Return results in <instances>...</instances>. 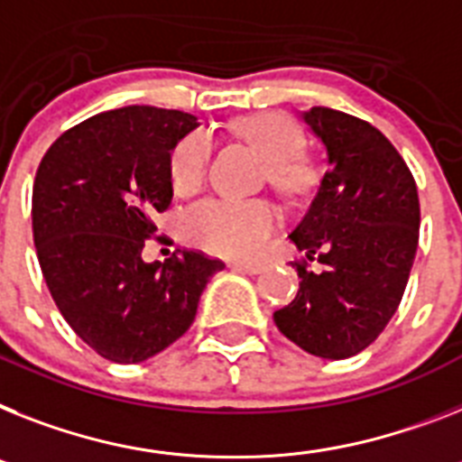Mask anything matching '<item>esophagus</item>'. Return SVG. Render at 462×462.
Wrapping results in <instances>:
<instances>
[{
	"mask_svg": "<svg viewBox=\"0 0 462 462\" xmlns=\"http://www.w3.org/2000/svg\"><path fill=\"white\" fill-rule=\"evenodd\" d=\"M231 269L240 273H259L262 272V264H254V262H231Z\"/></svg>",
	"mask_w": 462,
	"mask_h": 462,
	"instance_id": "esophagus-1",
	"label": "esophagus"
}]
</instances>
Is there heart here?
I'll return each mask as SVG.
<instances>
[{
	"label": "heart",
	"mask_w": 462,
	"mask_h": 462,
	"mask_svg": "<svg viewBox=\"0 0 462 462\" xmlns=\"http://www.w3.org/2000/svg\"><path fill=\"white\" fill-rule=\"evenodd\" d=\"M236 134L266 160V179L273 189L297 193L311 181V170L297 158L302 134L291 117L281 113H254L236 122ZM212 155V139L190 132L170 155V181L179 196L200 189ZM276 226V212L266 200L209 198L184 217V234L193 245L226 257H247Z\"/></svg>",
	"instance_id": "1"
}]
</instances>
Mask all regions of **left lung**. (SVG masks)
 Instances as JSON below:
<instances>
[{
	"label": "left lung",
	"instance_id": "8db88e82",
	"mask_svg": "<svg viewBox=\"0 0 462 462\" xmlns=\"http://www.w3.org/2000/svg\"><path fill=\"white\" fill-rule=\"evenodd\" d=\"M328 151V171L292 243L300 291L273 311L278 330L321 359H349L383 333L402 302L418 250L420 203L392 141L359 117L302 113ZM309 261L321 270L311 273Z\"/></svg>",
	"mask_w": 462,
	"mask_h": 462
}]
</instances>
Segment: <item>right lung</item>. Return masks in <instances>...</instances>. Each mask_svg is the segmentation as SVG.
Wrapping results in <instances>:
<instances>
[{
  "instance_id": "1",
  "label": "right lung",
  "mask_w": 462,
  "mask_h": 462,
  "mask_svg": "<svg viewBox=\"0 0 462 462\" xmlns=\"http://www.w3.org/2000/svg\"><path fill=\"white\" fill-rule=\"evenodd\" d=\"M181 110L127 106L53 141L32 186V238L53 302L79 340L139 364L179 340L222 259L179 250L146 264L155 217L171 203L170 155L196 129Z\"/></svg>"
}]
</instances>
